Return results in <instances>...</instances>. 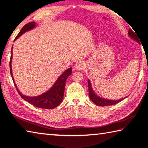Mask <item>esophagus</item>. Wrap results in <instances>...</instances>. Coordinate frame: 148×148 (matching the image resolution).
<instances>
[{
  "mask_svg": "<svg viewBox=\"0 0 148 148\" xmlns=\"http://www.w3.org/2000/svg\"><path fill=\"white\" fill-rule=\"evenodd\" d=\"M84 67H85V65H84V63L82 62H77L74 65L75 69H76L77 71L83 70V69H84Z\"/></svg>",
  "mask_w": 148,
  "mask_h": 148,
  "instance_id": "34e87169",
  "label": "esophagus"
}]
</instances>
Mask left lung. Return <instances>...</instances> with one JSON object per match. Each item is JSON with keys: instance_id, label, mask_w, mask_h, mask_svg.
Instances as JSON below:
<instances>
[{"instance_id": "1", "label": "left lung", "mask_w": 148, "mask_h": 148, "mask_svg": "<svg viewBox=\"0 0 148 148\" xmlns=\"http://www.w3.org/2000/svg\"><path fill=\"white\" fill-rule=\"evenodd\" d=\"M136 33H134L132 30L131 29H129L128 30V36H129L132 39H134V40H136V42L140 43L139 39L136 35ZM88 90H89V96H90V99L92 101L95 103L96 105L99 106H111V105H114L116 103H119V102H121V100H124L126 97L122 99H119V100H109V99H106L103 98H101V97H99L98 95H97L94 92V91L93 90V88L92 87V85H91V83L90 81L88 79Z\"/></svg>"}]
</instances>
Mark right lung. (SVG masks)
I'll list each match as a JSON object with an SVG mask.
<instances>
[{
  "label": "right lung",
  "mask_w": 148,
  "mask_h": 148,
  "mask_svg": "<svg viewBox=\"0 0 148 148\" xmlns=\"http://www.w3.org/2000/svg\"><path fill=\"white\" fill-rule=\"evenodd\" d=\"M36 25L34 21L29 22L26 24L23 28H22L20 32H19L18 36L16 37L14 40H16L19 37H20L22 34H23L25 32L27 31L33 29L34 27H36ZM12 48L11 49V55L10 59V63H9V67H10V72L11 75L12 77V81H13L14 86L16 88L17 92L20 94V95L21 97V98L26 100L27 102H29L31 104L39 108H44V109H51L57 107L60 103L62 101L63 97H64V90L65 86V82L67 80V77L72 74V67L69 68L67 70L65 71L62 75H60L57 80L55 81V83L53 84V86L49 90L47 91L46 92L41 94L40 95L36 96V97H29L24 95L22 94L16 85L13 76L12 74V67H11V62H12Z\"/></svg>",
  "instance_id": "add662e5"
}]
</instances>
